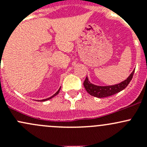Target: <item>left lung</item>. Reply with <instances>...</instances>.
Wrapping results in <instances>:
<instances>
[{
    "label": "left lung",
    "mask_w": 147,
    "mask_h": 147,
    "mask_svg": "<svg viewBox=\"0 0 147 147\" xmlns=\"http://www.w3.org/2000/svg\"><path fill=\"white\" fill-rule=\"evenodd\" d=\"M134 73V69L127 79L124 80V81L120 83L113 84V85H96V84H92L89 80V78H87V76L83 84H84L85 90H87V92L90 95L93 96V97H98V98H103V97H109V96L117 94V93L119 92L121 90L125 89L129 84V83L130 82V81L131 80V79H132Z\"/></svg>",
    "instance_id": "obj_1"
}]
</instances>
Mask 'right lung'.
I'll use <instances>...</instances> for the list:
<instances>
[{"instance_id": "add662e5", "label": "right lung", "mask_w": 147, "mask_h": 147, "mask_svg": "<svg viewBox=\"0 0 147 147\" xmlns=\"http://www.w3.org/2000/svg\"><path fill=\"white\" fill-rule=\"evenodd\" d=\"M60 88H61V87H60V88H59V90H57V92H55V94H53V96H51V97H48V98H47V99H45V100H40V101H42V102H44V101H47V100H50V99H52V98H53V97H55V96H56V95H57V94H58V93H59V92H60Z\"/></svg>"}]
</instances>
